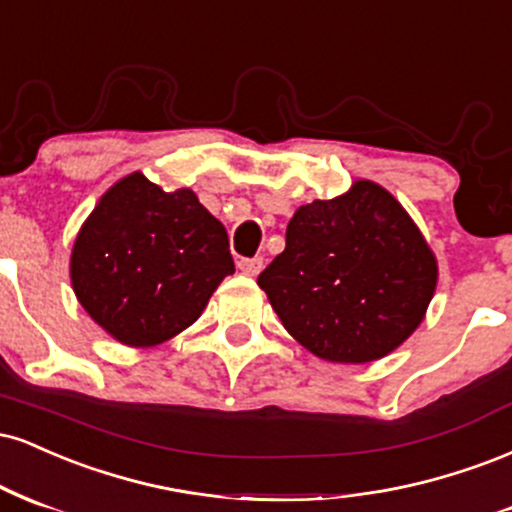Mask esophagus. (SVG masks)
Masks as SVG:
<instances>
[{"label":"esophagus","instance_id":"34e87169","mask_svg":"<svg viewBox=\"0 0 512 512\" xmlns=\"http://www.w3.org/2000/svg\"><path fill=\"white\" fill-rule=\"evenodd\" d=\"M261 268H263V258L261 256L242 258V261H239V270H242V273H246V275H258V273H261Z\"/></svg>","mask_w":512,"mask_h":512}]
</instances>
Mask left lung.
Here are the masks:
<instances>
[{"label": "left lung", "instance_id": "8db88e82", "mask_svg": "<svg viewBox=\"0 0 512 512\" xmlns=\"http://www.w3.org/2000/svg\"><path fill=\"white\" fill-rule=\"evenodd\" d=\"M434 251L383 186L306 203L287 225L285 251L258 275L287 333L316 357L366 364L400 347L434 297Z\"/></svg>", "mask_w": 512, "mask_h": 512}]
</instances>
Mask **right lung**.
Instances as JSON below:
<instances>
[{
	"label": "right lung",
	"instance_id": "add662e5",
	"mask_svg": "<svg viewBox=\"0 0 512 512\" xmlns=\"http://www.w3.org/2000/svg\"><path fill=\"white\" fill-rule=\"evenodd\" d=\"M234 273L227 230L191 189L172 194L141 172L100 198L71 251V285L114 340L153 347L189 328Z\"/></svg>",
	"mask_w": 512,
	"mask_h": 512
}]
</instances>
